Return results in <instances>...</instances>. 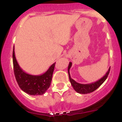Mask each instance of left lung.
<instances>
[{
	"label": "left lung",
	"instance_id": "left-lung-1",
	"mask_svg": "<svg viewBox=\"0 0 122 122\" xmlns=\"http://www.w3.org/2000/svg\"><path fill=\"white\" fill-rule=\"evenodd\" d=\"M71 66H72V62H70L68 67L69 79H70V83H71V84L72 85V87H73V88L75 90V91L77 92V93H80V94H88V93H92V92H93L96 90L100 86L104 83V81L106 80V78H107L108 75H109L110 70V68H109V70L106 72V74L102 78H100V79L97 81L94 82V83H90V84H84L77 83L76 81L74 80L73 79L71 78L70 74V69L71 67Z\"/></svg>",
	"mask_w": 122,
	"mask_h": 122
}]
</instances>
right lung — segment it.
<instances>
[{
  "label": "right lung",
  "instance_id": "add662e5",
  "mask_svg": "<svg viewBox=\"0 0 122 122\" xmlns=\"http://www.w3.org/2000/svg\"><path fill=\"white\" fill-rule=\"evenodd\" d=\"M13 64L15 76L19 87L30 95H42L50 87L52 80L55 62L41 75L34 76L26 73L18 64L13 50Z\"/></svg>",
  "mask_w": 122,
  "mask_h": 122
}]
</instances>
